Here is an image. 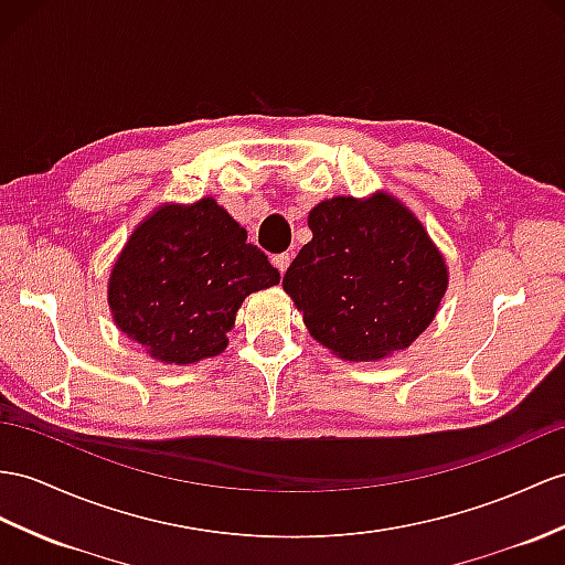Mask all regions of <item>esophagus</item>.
<instances>
[{
  "label": "esophagus",
  "instance_id": "1",
  "mask_svg": "<svg viewBox=\"0 0 565 565\" xmlns=\"http://www.w3.org/2000/svg\"><path fill=\"white\" fill-rule=\"evenodd\" d=\"M290 260H292L290 254H275V256H273V266L278 268L280 273H285L287 266H290Z\"/></svg>",
  "mask_w": 565,
  "mask_h": 565
}]
</instances>
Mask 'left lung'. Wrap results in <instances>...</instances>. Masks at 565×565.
Returning a JSON list of instances; mask_svg holds the SVG:
<instances>
[{
  "label": "left lung",
  "instance_id": "left-lung-1",
  "mask_svg": "<svg viewBox=\"0 0 565 565\" xmlns=\"http://www.w3.org/2000/svg\"><path fill=\"white\" fill-rule=\"evenodd\" d=\"M311 242L282 290L316 342L345 362L407 350L436 319L448 266L422 220L388 191L333 196L309 211Z\"/></svg>",
  "mask_w": 565,
  "mask_h": 565
}]
</instances>
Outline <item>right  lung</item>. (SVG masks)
Here are the masks:
<instances>
[{
    "label": "right lung",
    "instance_id": "1",
    "mask_svg": "<svg viewBox=\"0 0 565 565\" xmlns=\"http://www.w3.org/2000/svg\"><path fill=\"white\" fill-rule=\"evenodd\" d=\"M280 282L268 256L213 196L162 203L134 227L107 278L124 335L162 364H196L227 348L242 301Z\"/></svg>",
    "mask_w": 565,
    "mask_h": 565
}]
</instances>
